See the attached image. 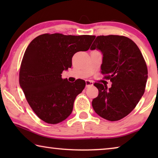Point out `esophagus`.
<instances>
[{
    "label": "esophagus",
    "instance_id": "1",
    "mask_svg": "<svg viewBox=\"0 0 158 158\" xmlns=\"http://www.w3.org/2000/svg\"><path fill=\"white\" fill-rule=\"evenodd\" d=\"M93 85V82L90 81V80H86L85 81V86L86 87H89L90 85Z\"/></svg>",
    "mask_w": 158,
    "mask_h": 158
}]
</instances>
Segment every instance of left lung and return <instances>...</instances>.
I'll list each match as a JSON object with an SVG mask.
<instances>
[{
  "mask_svg": "<svg viewBox=\"0 0 158 158\" xmlns=\"http://www.w3.org/2000/svg\"><path fill=\"white\" fill-rule=\"evenodd\" d=\"M103 55L101 73L111 87L95 83L99 94L92 102L96 114L110 121H119L137 106L145 91L148 69L141 51L132 40L121 35L98 36L90 49Z\"/></svg>",
  "mask_w": 158,
  "mask_h": 158,
  "instance_id": "left-lung-1",
  "label": "left lung"
}]
</instances>
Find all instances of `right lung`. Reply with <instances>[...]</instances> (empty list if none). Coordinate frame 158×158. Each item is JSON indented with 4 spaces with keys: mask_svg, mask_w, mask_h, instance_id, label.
Masks as SVG:
<instances>
[{
    "mask_svg": "<svg viewBox=\"0 0 158 158\" xmlns=\"http://www.w3.org/2000/svg\"><path fill=\"white\" fill-rule=\"evenodd\" d=\"M95 38L46 33L29 44L21 61L19 84L31 109L45 123H59L71 114L85 82H69L61 74L72 67L74 53L89 50Z\"/></svg>",
    "mask_w": 158,
    "mask_h": 158,
    "instance_id": "right-lung-1",
    "label": "right lung"
}]
</instances>
